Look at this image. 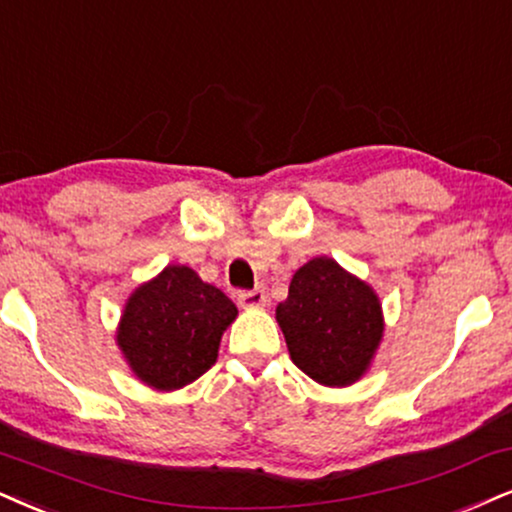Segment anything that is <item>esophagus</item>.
<instances>
[{"mask_svg": "<svg viewBox=\"0 0 512 512\" xmlns=\"http://www.w3.org/2000/svg\"><path fill=\"white\" fill-rule=\"evenodd\" d=\"M237 299H239V306H244V308H263V306L268 304L266 289H261V287L246 289V292H239Z\"/></svg>", "mask_w": 512, "mask_h": 512, "instance_id": "obj_1", "label": "esophagus"}]
</instances>
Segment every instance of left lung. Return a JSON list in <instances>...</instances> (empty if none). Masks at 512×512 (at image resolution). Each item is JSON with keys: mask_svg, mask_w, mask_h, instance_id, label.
<instances>
[{"mask_svg": "<svg viewBox=\"0 0 512 512\" xmlns=\"http://www.w3.org/2000/svg\"><path fill=\"white\" fill-rule=\"evenodd\" d=\"M275 315L296 368L327 387L356 382L384 330L375 292L325 256L296 270Z\"/></svg>", "mask_w": 512, "mask_h": 512, "instance_id": "8db88e82", "label": "left lung"}]
</instances>
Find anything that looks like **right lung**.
<instances>
[{
	"mask_svg": "<svg viewBox=\"0 0 512 512\" xmlns=\"http://www.w3.org/2000/svg\"><path fill=\"white\" fill-rule=\"evenodd\" d=\"M237 306L187 266H168L130 296L118 346L149 387L170 391L194 382L216 363L220 337Z\"/></svg>",
	"mask_w": 512,
	"mask_h": 512,
	"instance_id": "add662e5",
	"label": "right lung"
}]
</instances>
